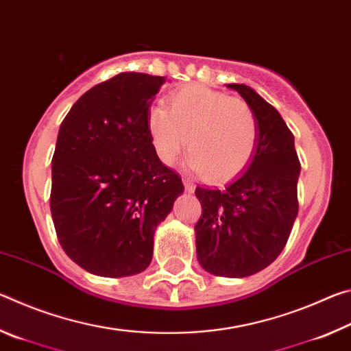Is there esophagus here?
<instances>
[{"label": "esophagus", "instance_id": "obj_1", "mask_svg": "<svg viewBox=\"0 0 351 351\" xmlns=\"http://www.w3.org/2000/svg\"><path fill=\"white\" fill-rule=\"evenodd\" d=\"M182 182H184V189H186V192H189V193H192L193 190H195V187H193V184L190 182L189 180H186V178H184L182 180Z\"/></svg>", "mask_w": 351, "mask_h": 351}]
</instances>
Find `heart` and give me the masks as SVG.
I'll return each mask as SVG.
<instances>
[{
	"label": "heart",
	"instance_id": "obj_1",
	"mask_svg": "<svg viewBox=\"0 0 351 351\" xmlns=\"http://www.w3.org/2000/svg\"><path fill=\"white\" fill-rule=\"evenodd\" d=\"M167 108L153 106L147 116L148 134L164 164L175 161L187 145V167L210 181L230 180L252 159L258 123L245 100L187 85L170 94Z\"/></svg>",
	"mask_w": 351,
	"mask_h": 351
}]
</instances>
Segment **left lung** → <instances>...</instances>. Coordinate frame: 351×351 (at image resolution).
<instances>
[{"label":"left lung","mask_w":351,"mask_h":351,"mask_svg":"<svg viewBox=\"0 0 351 351\" xmlns=\"http://www.w3.org/2000/svg\"><path fill=\"white\" fill-rule=\"evenodd\" d=\"M226 86L257 117V148L247 169L224 187L195 190L203 207L195 237L203 269L240 278L269 266L287 245L299 212L300 162L294 136L274 106L243 83Z\"/></svg>","instance_id":"1"}]
</instances>
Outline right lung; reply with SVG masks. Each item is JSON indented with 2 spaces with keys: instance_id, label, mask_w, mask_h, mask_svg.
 I'll return each mask as SVG.
<instances>
[{
  "instance_id": "right-lung-1",
  "label": "right lung",
  "mask_w": 351,
  "mask_h": 351,
  "mask_svg": "<svg viewBox=\"0 0 351 351\" xmlns=\"http://www.w3.org/2000/svg\"><path fill=\"white\" fill-rule=\"evenodd\" d=\"M165 77L121 73L63 119L52 156L51 213L68 257L91 274L127 277L153 257V235L184 192L158 158L148 108Z\"/></svg>"
}]
</instances>
